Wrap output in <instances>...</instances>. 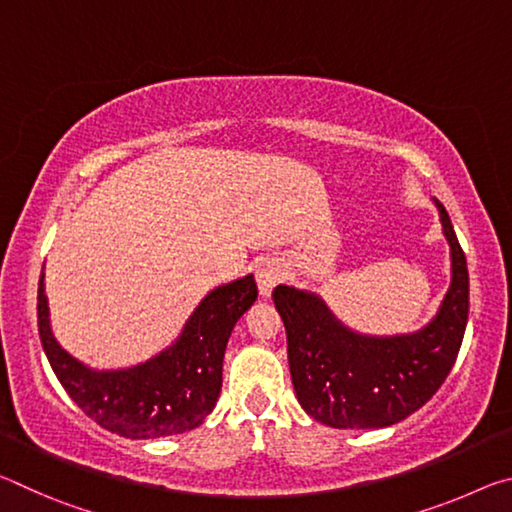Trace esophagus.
Returning a JSON list of instances; mask_svg holds the SVG:
<instances>
[{
    "label": "esophagus",
    "instance_id": "34e87169",
    "mask_svg": "<svg viewBox=\"0 0 512 512\" xmlns=\"http://www.w3.org/2000/svg\"><path fill=\"white\" fill-rule=\"evenodd\" d=\"M255 277H257L259 293H262V296H268L275 284L280 282V266H277L273 259H264V262L257 264Z\"/></svg>",
    "mask_w": 512,
    "mask_h": 512
}]
</instances>
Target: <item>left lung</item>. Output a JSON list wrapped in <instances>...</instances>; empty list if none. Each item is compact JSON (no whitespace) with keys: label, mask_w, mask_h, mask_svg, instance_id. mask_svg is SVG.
Masks as SVG:
<instances>
[{"label":"left lung","mask_w":512,"mask_h":512,"mask_svg":"<svg viewBox=\"0 0 512 512\" xmlns=\"http://www.w3.org/2000/svg\"><path fill=\"white\" fill-rule=\"evenodd\" d=\"M436 205L452 246V284L436 318L420 332L388 339L354 334L314 293L284 284L273 289L298 402L327 427L372 429L409 418L454 366L470 309V277L449 214Z\"/></svg>","instance_id":"1"}]
</instances>
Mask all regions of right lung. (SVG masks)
Returning <instances> with one entry per match:
<instances>
[{
	"mask_svg": "<svg viewBox=\"0 0 512 512\" xmlns=\"http://www.w3.org/2000/svg\"><path fill=\"white\" fill-rule=\"evenodd\" d=\"M255 300L253 275L214 289L169 350L128 370L97 372L54 339L40 277L38 332L58 381L88 418L124 438H164L196 429L212 413L221 393L225 345L232 327Z\"/></svg>",
	"mask_w": 512,
	"mask_h": 512,
	"instance_id": "right-lung-1",
	"label": "right lung"
}]
</instances>
